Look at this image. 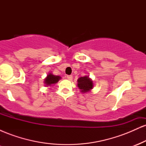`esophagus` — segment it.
<instances>
[{
	"label": "esophagus",
	"instance_id": "1",
	"mask_svg": "<svg viewBox=\"0 0 146 146\" xmlns=\"http://www.w3.org/2000/svg\"><path fill=\"white\" fill-rule=\"evenodd\" d=\"M66 78H67L68 80H72V79H73V76H72V75H67V76H66Z\"/></svg>",
	"mask_w": 146,
	"mask_h": 146
}]
</instances>
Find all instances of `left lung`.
Instances as JSON below:
<instances>
[{
  "label": "left lung",
  "instance_id": "8db88e82",
  "mask_svg": "<svg viewBox=\"0 0 146 146\" xmlns=\"http://www.w3.org/2000/svg\"><path fill=\"white\" fill-rule=\"evenodd\" d=\"M78 86L82 93H86L93 88V82L87 76L80 78L78 79Z\"/></svg>",
  "mask_w": 146,
  "mask_h": 146
}]
</instances>
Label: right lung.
Returning <instances> with one entry per match:
<instances>
[{"label":"right lung","mask_w":146,"mask_h":146,"mask_svg":"<svg viewBox=\"0 0 146 146\" xmlns=\"http://www.w3.org/2000/svg\"><path fill=\"white\" fill-rule=\"evenodd\" d=\"M60 78H60V76H56V75H53L50 73V74H48V76L46 77V78L45 79V84H46L47 86H50V85L58 82Z\"/></svg>","instance_id":"add662e5"}]
</instances>
